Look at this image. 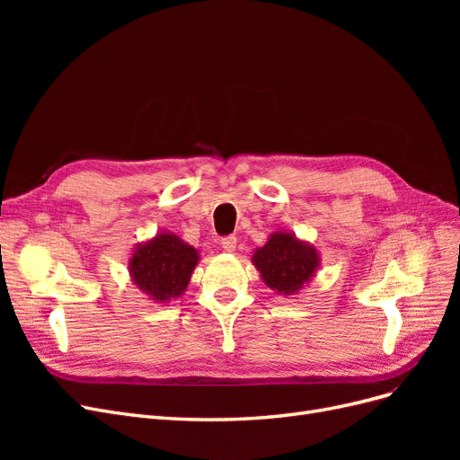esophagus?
<instances>
[{
    "mask_svg": "<svg viewBox=\"0 0 460 460\" xmlns=\"http://www.w3.org/2000/svg\"><path fill=\"white\" fill-rule=\"evenodd\" d=\"M222 249L228 253H234L235 252V245H238V238L235 235H226V238H222Z\"/></svg>",
    "mask_w": 460,
    "mask_h": 460,
    "instance_id": "1",
    "label": "esophagus"
}]
</instances>
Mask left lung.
Listing matches in <instances>:
<instances>
[{
  "label": "left lung",
  "instance_id": "1",
  "mask_svg": "<svg viewBox=\"0 0 460 460\" xmlns=\"http://www.w3.org/2000/svg\"><path fill=\"white\" fill-rule=\"evenodd\" d=\"M252 262L264 286L278 296H296L307 288L320 270L318 249L299 240L294 232L276 230L264 245L257 247Z\"/></svg>",
  "mask_w": 460,
  "mask_h": 460
}]
</instances>
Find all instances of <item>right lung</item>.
<instances>
[{
    "instance_id": "right-lung-1",
    "label": "right lung",
    "mask_w": 460,
    "mask_h": 460,
    "mask_svg": "<svg viewBox=\"0 0 460 460\" xmlns=\"http://www.w3.org/2000/svg\"><path fill=\"white\" fill-rule=\"evenodd\" d=\"M199 252L172 232H157L137 243L128 259L132 284L153 303H169L186 291Z\"/></svg>"
}]
</instances>
